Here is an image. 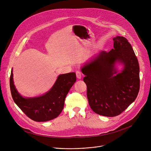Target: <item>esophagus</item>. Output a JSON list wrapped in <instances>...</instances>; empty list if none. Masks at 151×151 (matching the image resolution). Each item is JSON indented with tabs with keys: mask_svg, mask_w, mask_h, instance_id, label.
<instances>
[{
	"mask_svg": "<svg viewBox=\"0 0 151 151\" xmlns=\"http://www.w3.org/2000/svg\"><path fill=\"white\" fill-rule=\"evenodd\" d=\"M76 75L77 78H78V79H81V78H82V73H81L80 71L77 70V71L76 72Z\"/></svg>",
	"mask_w": 151,
	"mask_h": 151,
	"instance_id": "esophagus-1",
	"label": "esophagus"
}]
</instances>
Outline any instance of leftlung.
Segmentation results:
<instances>
[{
  "label": "left lung",
  "mask_w": 151,
  "mask_h": 151,
  "mask_svg": "<svg viewBox=\"0 0 151 151\" xmlns=\"http://www.w3.org/2000/svg\"><path fill=\"white\" fill-rule=\"evenodd\" d=\"M114 48L102 51L81 68L91 109L105 116L121 114L136 99L140 89L139 64L133 48L123 36H116ZM121 63V73L115 64Z\"/></svg>",
  "instance_id": "left-lung-1"
}]
</instances>
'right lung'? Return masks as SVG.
<instances>
[{
  "label": "right lung",
  "instance_id": "obj_1",
  "mask_svg": "<svg viewBox=\"0 0 151 151\" xmlns=\"http://www.w3.org/2000/svg\"><path fill=\"white\" fill-rule=\"evenodd\" d=\"M76 80L75 72L60 75L49 91L32 98L23 97L17 91L14 84L12 69L9 83L12 99L20 109L31 119L44 122L53 119L60 114L66 97Z\"/></svg>",
  "mask_w": 151,
  "mask_h": 151
}]
</instances>
